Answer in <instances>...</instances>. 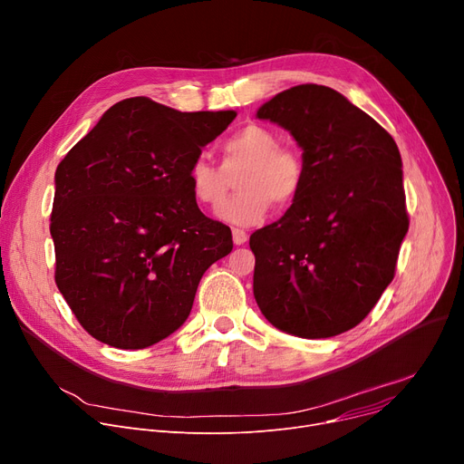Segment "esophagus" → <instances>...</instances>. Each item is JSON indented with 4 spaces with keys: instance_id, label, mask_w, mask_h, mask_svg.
I'll return each mask as SVG.
<instances>
[{
    "instance_id": "obj_1",
    "label": "esophagus",
    "mask_w": 464,
    "mask_h": 464,
    "mask_svg": "<svg viewBox=\"0 0 464 464\" xmlns=\"http://www.w3.org/2000/svg\"><path fill=\"white\" fill-rule=\"evenodd\" d=\"M246 237H248V236H246L245 230H241V228H234V230H232V239H234L236 245H243V243L246 241Z\"/></svg>"
}]
</instances>
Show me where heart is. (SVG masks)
Listing matches in <instances>:
<instances>
[{
    "mask_svg": "<svg viewBox=\"0 0 464 464\" xmlns=\"http://www.w3.org/2000/svg\"><path fill=\"white\" fill-rule=\"evenodd\" d=\"M221 154L223 169L197 158L188 170V182L200 204L216 209L228 195L227 174L243 165L236 180L239 193L218 211L228 225L251 227L267 216L275 202L288 206L303 189V158L294 149L278 147L276 133L262 124L236 131L223 142Z\"/></svg>",
    "mask_w": 464,
    "mask_h": 464,
    "instance_id": "obj_1",
    "label": "heart"
}]
</instances>
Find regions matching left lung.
<instances>
[{"label": "left lung", "instance_id": "obj_1", "mask_svg": "<svg viewBox=\"0 0 464 464\" xmlns=\"http://www.w3.org/2000/svg\"><path fill=\"white\" fill-rule=\"evenodd\" d=\"M256 119L288 130L304 182L284 216L256 230L253 290L267 322L301 338L359 325L394 278L409 230L396 140L325 85H297Z\"/></svg>", "mask_w": 464, "mask_h": 464}]
</instances>
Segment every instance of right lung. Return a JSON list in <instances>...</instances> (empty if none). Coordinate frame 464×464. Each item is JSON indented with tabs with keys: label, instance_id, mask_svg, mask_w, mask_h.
<instances>
[{
	"label": "right lung",
	"instance_id": "right-lung-1",
	"mask_svg": "<svg viewBox=\"0 0 464 464\" xmlns=\"http://www.w3.org/2000/svg\"><path fill=\"white\" fill-rule=\"evenodd\" d=\"M236 115L128 98L59 163L55 284L92 338L145 349L186 324L202 275L234 246L198 209L188 170Z\"/></svg>",
	"mask_w": 464,
	"mask_h": 464
}]
</instances>
